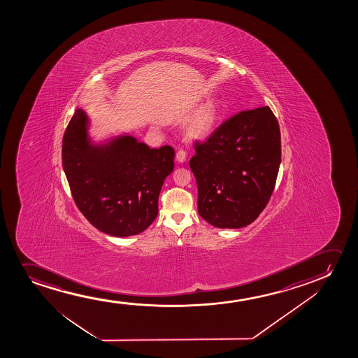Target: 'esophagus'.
I'll use <instances>...</instances> for the list:
<instances>
[{
  "instance_id": "esophagus-1",
  "label": "esophagus",
  "mask_w": 358,
  "mask_h": 358,
  "mask_svg": "<svg viewBox=\"0 0 358 358\" xmlns=\"http://www.w3.org/2000/svg\"><path fill=\"white\" fill-rule=\"evenodd\" d=\"M176 159L180 162H186V159H187L186 150H183V149H180V150H178V152H177Z\"/></svg>"
}]
</instances>
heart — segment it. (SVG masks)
Wrapping results in <instances>:
<instances>
[{
    "label": "heart",
    "mask_w": 358,
    "mask_h": 358,
    "mask_svg": "<svg viewBox=\"0 0 358 358\" xmlns=\"http://www.w3.org/2000/svg\"><path fill=\"white\" fill-rule=\"evenodd\" d=\"M216 106L214 103H206L192 117L188 123L187 133L192 138L206 137L209 134L216 120Z\"/></svg>",
    "instance_id": "1"
}]
</instances>
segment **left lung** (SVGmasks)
Wrapping results in <instances>:
<instances>
[{"instance_id": "left-lung-1", "label": "left lung", "mask_w": 358, "mask_h": 358, "mask_svg": "<svg viewBox=\"0 0 358 358\" xmlns=\"http://www.w3.org/2000/svg\"><path fill=\"white\" fill-rule=\"evenodd\" d=\"M194 150L199 215L220 229L252 224L269 203L281 162L279 122L269 106L226 120Z\"/></svg>"}]
</instances>
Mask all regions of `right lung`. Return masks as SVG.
Masks as SVG:
<instances>
[{"instance_id": "add662e5", "label": "right lung", "mask_w": 358, "mask_h": 358, "mask_svg": "<svg viewBox=\"0 0 358 358\" xmlns=\"http://www.w3.org/2000/svg\"><path fill=\"white\" fill-rule=\"evenodd\" d=\"M87 123L83 110H76L62 141V165L74 203L98 230L116 237L138 235L157 219L175 150L170 145L150 149L128 136L93 147Z\"/></svg>"}]
</instances>
